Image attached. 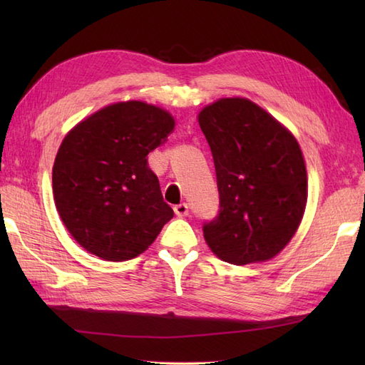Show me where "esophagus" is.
<instances>
[{
	"label": "esophagus",
	"instance_id": "34e87169",
	"mask_svg": "<svg viewBox=\"0 0 365 365\" xmlns=\"http://www.w3.org/2000/svg\"><path fill=\"white\" fill-rule=\"evenodd\" d=\"M174 213L178 218H183V216L188 215V205L187 204H178L174 207Z\"/></svg>",
	"mask_w": 365,
	"mask_h": 365
}]
</instances>
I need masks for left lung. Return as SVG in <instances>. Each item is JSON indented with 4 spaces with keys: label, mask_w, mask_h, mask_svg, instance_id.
<instances>
[{
    "label": "left lung",
    "mask_w": 365,
    "mask_h": 365,
    "mask_svg": "<svg viewBox=\"0 0 365 365\" xmlns=\"http://www.w3.org/2000/svg\"><path fill=\"white\" fill-rule=\"evenodd\" d=\"M197 120L213 155L221 207L204 226L208 247L238 267L276 257L297 234L307 204L297 138L245 97L218 98Z\"/></svg>",
    "instance_id": "left-lung-1"
}]
</instances>
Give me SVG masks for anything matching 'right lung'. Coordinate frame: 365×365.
Listing matches in <instances>:
<instances>
[{"instance_id":"obj_1","label":"right lung","mask_w":365,"mask_h":365,"mask_svg":"<svg viewBox=\"0 0 365 365\" xmlns=\"http://www.w3.org/2000/svg\"><path fill=\"white\" fill-rule=\"evenodd\" d=\"M174 125L163 108L127 100L100 108L66 135L53 165V197L83 250L108 262L135 259L173 218L147 155Z\"/></svg>"}]
</instances>
